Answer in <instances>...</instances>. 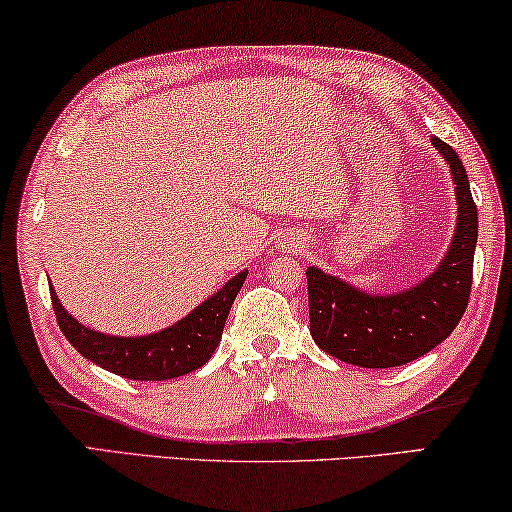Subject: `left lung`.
<instances>
[{
	"label": "left lung",
	"mask_w": 512,
	"mask_h": 512,
	"mask_svg": "<svg viewBox=\"0 0 512 512\" xmlns=\"http://www.w3.org/2000/svg\"><path fill=\"white\" fill-rule=\"evenodd\" d=\"M434 146L450 164L457 227L448 253L422 283L394 294H366L318 266L306 271L311 336L327 355L362 369H390L427 355L452 334L469 306L478 208L469 176L448 143Z\"/></svg>",
	"instance_id": "obj_1"
}]
</instances>
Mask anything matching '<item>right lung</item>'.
I'll return each instance as SVG.
<instances>
[{
	"label": "right lung",
	"mask_w": 512,
	"mask_h": 512,
	"mask_svg": "<svg viewBox=\"0 0 512 512\" xmlns=\"http://www.w3.org/2000/svg\"><path fill=\"white\" fill-rule=\"evenodd\" d=\"M246 276L248 271H241L176 325L148 336H109L88 329L64 311L53 287L50 299L62 334L85 359L129 380H169L197 371L211 359Z\"/></svg>",
	"instance_id": "right-lung-1"
}]
</instances>
